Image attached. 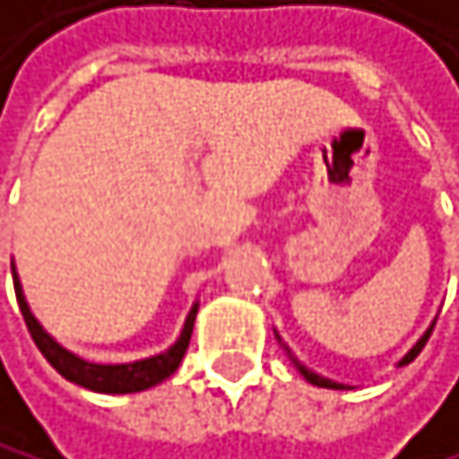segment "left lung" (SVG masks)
Returning <instances> with one entry per match:
<instances>
[{
  "instance_id": "obj_1",
  "label": "left lung",
  "mask_w": 459,
  "mask_h": 459,
  "mask_svg": "<svg viewBox=\"0 0 459 459\" xmlns=\"http://www.w3.org/2000/svg\"><path fill=\"white\" fill-rule=\"evenodd\" d=\"M432 330H435V322H432V327H429V330H426V333L420 335V342H418L415 347H411V350H409V352L403 355V359H401V367L418 359V352H420V350L426 347V342H429V335H432ZM276 338H279V335H276ZM290 359H293V355H290ZM293 364L299 367V372L305 375V378H307V381H310L313 386H325V389H344L342 384H335V381H330V378H322V375H316V372H310L307 367H301V364H299L296 359H293Z\"/></svg>"
}]
</instances>
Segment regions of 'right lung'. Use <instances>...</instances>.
Segmentation results:
<instances>
[{"label": "right lung", "instance_id": "obj_1", "mask_svg": "<svg viewBox=\"0 0 459 459\" xmlns=\"http://www.w3.org/2000/svg\"><path fill=\"white\" fill-rule=\"evenodd\" d=\"M13 288H16V299H19V310L24 316V325H27V330H30L41 355L50 361V367L56 372H61L67 381L84 386V389H92V392H107V395L143 392V389H149L154 384L166 381L169 375L180 367L183 355L188 350V342H191V330H195V318H197V305H195L188 313V318H186L180 338L160 355H152V359L132 361V364H92V361L78 359V355H73L70 350H64L58 342H53V338L41 330V325L33 318L30 307H27V301H24L22 281H19L16 271H13Z\"/></svg>", "mask_w": 459, "mask_h": 459}]
</instances>
